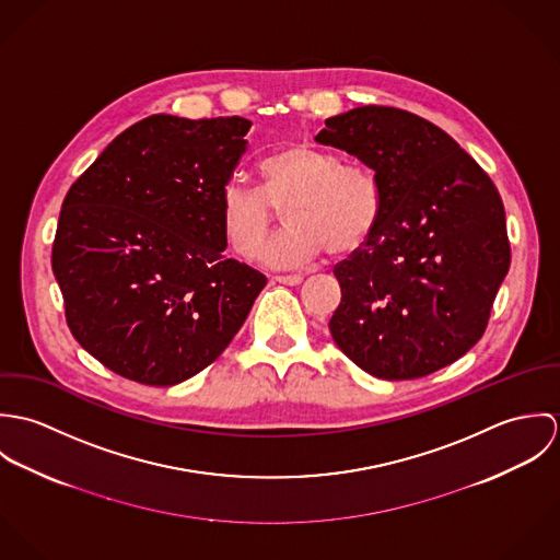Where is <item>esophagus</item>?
<instances>
[{
    "label": "esophagus",
    "instance_id": "obj_1",
    "mask_svg": "<svg viewBox=\"0 0 560 560\" xmlns=\"http://www.w3.org/2000/svg\"><path fill=\"white\" fill-rule=\"evenodd\" d=\"M273 280H276V282H280V284L298 287V284H302V282H304V276H302V273H289V276H276Z\"/></svg>",
    "mask_w": 560,
    "mask_h": 560
}]
</instances>
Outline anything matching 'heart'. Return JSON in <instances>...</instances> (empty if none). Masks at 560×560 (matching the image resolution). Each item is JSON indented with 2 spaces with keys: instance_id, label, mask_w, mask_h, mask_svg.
<instances>
[{
  "instance_id": "obj_1",
  "label": "heart",
  "mask_w": 560,
  "mask_h": 560,
  "mask_svg": "<svg viewBox=\"0 0 560 560\" xmlns=\"http://www.w3.org/2000/svg\"><path fill=\"white\" fill-rule=\"evenodd\" d=\"M289 231L260 249L267 267L291 269L358 252L371 240L382 196L375 178L355 165L311 144H293L258 163V189L231 180L220 198V224L229 247L252 258L284 211Z\"/></svg>"
}]
</instances>
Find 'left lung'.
<instances>
[{
	"label": "left lung",
	"mask_w": 560,
	"mask_h": 560,
	"mask_svg": "<svg viewBox=\"0 0 560 560\" xmlns=\"http://www.w3.org/2000/svg\"><path fill=\"white\" fill-rule=\"evenodd\" d=\"M315 140L371 167L382 196L371 240L334 267V342L390 382L453 364L479 342L511 265L495 185L446 131L397 107L331 116Z\"/></svg>",
	"instance_id": "left-lung-1"
}]
</instances>
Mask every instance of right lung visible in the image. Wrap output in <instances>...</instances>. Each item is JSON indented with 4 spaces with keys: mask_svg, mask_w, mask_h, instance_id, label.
<instances>
[{
    "mask_svg": "<svg viewBox=\"0 0 560 560\" xmlns=\"http://www.w3.org/2000/svg\"><path fill=\"white\" fill-rule=\"evenodd\" d=\"M252 122L149 116L71 185L51 267L67 323L109 371L174 386L235 338L267 278L226 258L220 198Z\"/></svg>",
    "mask_w": 560,
    "mask_h": 560,
    "instance_id": "add662e5",
    "label": "right lung"
}]
</instances>
